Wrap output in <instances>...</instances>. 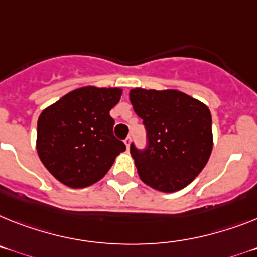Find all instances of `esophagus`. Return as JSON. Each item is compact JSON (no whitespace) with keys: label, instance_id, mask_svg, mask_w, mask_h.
Masks as SVG:
<instances>
[{"label":"esophagus","instance_id":"esophagus-1","mask_svg":"<svg viewBox=\"0 0 257 257\" xmlns=\"http://www.w3.org/2000/svg\"><path fill=\"white\" fill-rule=\"evenodd\" d=\"M125 145H126V149H129V146H131V137H126V139L124 140Z\"/></svg>","mask_w":257,"mask_h":257}]
</instances>
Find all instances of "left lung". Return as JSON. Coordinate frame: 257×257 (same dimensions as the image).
Returning a JSON list of instances; mask_svg holds the SVG:
<instances>
[{"label": "left lung", "mask_w": 257, "mask_h": 257, "mask_svg": "<svg viewBox=\"0 0 257 257\" xmlns=\"http://www.w3.org/2000/svg\"><path fill=\"white\" fill-rule=\"evenodd\" d=\"M129 99L148 136L144 150L131 145L140 178L157 191H180L195 180L212 154L210 111L178 90L133 88Z\"/></svg>", "instance_id": "1"}]
</instances>
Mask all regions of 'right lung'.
Returning a JSON list of instances; mask_svg holds the SVG:
<instances>
[{"label": "right lung", "mask_w": 257, "mask_h": 257, "mask_svg": "<svg viewBox=\"0 0 257 257\" xmlns=\"http://www.w3.org/2000/svg\"><path fill=\"white\" fill-rule=\"evenodd\" d=\"M121 88L86 86L68 92L47 107L38 120L39 158L59 182L85 188L107 174L125 150L113 136L109 111L121 98Z\"/></svg>", "instance_id": "obj_1"}]
</instances>
